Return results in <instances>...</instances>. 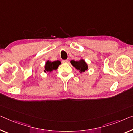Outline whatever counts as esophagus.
<instances>
[{"label": "esophagus", "instance_id": "esophagus-1", "mask_svg": "<svg viewBox=\"0 0 133 133\" xmlns=\"http://www.w3.org/2000/svg\"><path fill=\"white\" fill-rule=\"evenodd\" d=\"M62 62V63H68V60H63Z\"/></svg>", "mask_w": 133, "mask_h": 133}]
</instances>
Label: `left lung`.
I'll return each instance as SVG.
<instances>
[{
    "label": "left lung",
    "instance_id": "1",
    "mask_svg": "<svg viewBox=\"0 0 133 133\" xmlns=\"http://www.w3.org/2000/svg\"><path fill=\"white\" fill-rule=\"evenodd\" d=\"M70 62L71 65H72L75 69L78 70L79 72L81 74L84 72L85 71L87 70L88 68H89L86 62H85L84 59H81L80 60L77 61L72 60L70 61Z\"/></svg>",
    "mask_w": 133,
    "mask_h": 133
}]
</instances>
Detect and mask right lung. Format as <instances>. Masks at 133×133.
<instances>
[{
  "mask_svg": "<svg viewBox=\"0 0 133 133\" xmlns=\"http://www.w3.org/2000/svg\"><path fill=\"white\" fill-rule=\"evenodd\" d=\"M61 64V61H56L52 62L50 61H47L45 65H44V72L46 73H51L53 70H56L58 69L59 65Z\"/></svg>",
  "mask_w": 133,
  "mask_h": 133,
  "instance_id": "add662e5",
  "label": "right lung"
}]
</instances>
